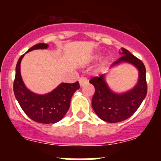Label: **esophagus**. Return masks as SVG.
Segmentation results:
<instances>
[{
    "label": "esophagus",
    "instance_id": "esophagus-1",
    "mask_svg": "<svg viewBox=\"0 0 161 161\" xmlns=\"http://www.w3.org/2000/svg\"><path fill=\"white\" fill-rule=\"evenodd\" d=\"M79 85H80L81 87L85 86L86 85L88 84V80H87V79H86V78L84 77H81L80 79H79Z\"/></svg>",
    "mask_w": 161,
    "mask_h": 161
}]
</instances>
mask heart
I'll use <instances>...</instances> for the list:
<instances>
[{
  "label": "heart",
  "mask_w": 161,
  "mask_h": 161,
  "mask_svg": "<svg viewBox=\"0 0 161 161\" xmlns=\"http://www.w3.org/2000/svg\"><path fill=\"white\" fill-rule=\"evenodd\" d=\"M101 56V53H100V52H95V53L90 55V58H89V61H91V62H94V61H98V60H100ZM107 64H108V61H107V60H103V61H102V62L100 63V66H99V69H103L107 66Z\"/></svg>",
  "instance_id": "obj_1"
}]
</instances>
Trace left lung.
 <instances>
[{
    "label": "left lung",
    "mask_w": 161,
    "mask_h": 161,
    "mask_svg": "<svg viewBox=\"0 0 161 161\" xmlns=\"http://www.w3.org/2000/svg\"><path fill=\"white\" fill-rule=\"evenodd\" d=\"M119 53L121 57L113 63L111 69L124 63L134 66L139 72L138 81L134 87L125 92H114L108 86L105 74L92 78L90 81L95 87L92 99V109L100 119L109 123L120 122L130 118L137 111L147 93L143 63L123 47Z\"/></svg>",
    "instance_id": "obj_1"
}]
</instances>
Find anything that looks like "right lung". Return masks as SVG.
<instances>
[{
    "label": "right lung",
    "mask_w": 161,
    "mask_h": 161,
    "mask_svg": "<svg viewBox=\"0 0 161 161\" xmlns=\"http://www.w3.org/2000/svg\"><path fill=\"white\" fill-rule=\"evenodd\" d=\"M48 47V44L38 43L28 50L26 53L33 50L47 49ZM24 55L20 57L16 64L14 82V93L16 100L27 116L34 121L43 124L58 122L69 111L71 97L79 89V82L72 84L61 82L51 92L45 94L35 93L25 86L21 75L20 64Z\"/></svg>",
    "instance_id": "1"
}]
</instances>
